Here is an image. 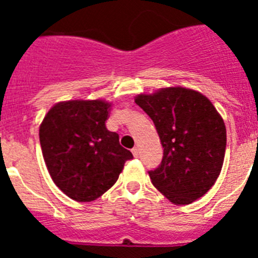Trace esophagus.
<instances>
[{
	"label": "esophagus",
	"mask_w": 258,
	"mask_h": 258,
	"mask_svg": "<svg viewBox=\"0 0 258 258\" xmlns=\"http://www.w3.org/2000/svg\"><path fill=\"white\" fill-rule=\"evenodd\" d=\"M132 152H133L134 157H138V156H140V149H138V147H134V149L132 150Z\"/></svg>",
	"instance_id": "34e87169"
}]
</instances>
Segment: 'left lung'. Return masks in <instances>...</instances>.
Segmentation results:
<instances>
[{"label": "left lung", "mask_w": 258, "mask_h": 258, "mask_svg": "<svg viewBox=\"0 0 258 258\" xmlns=\"http://www.w3.org/2000/svg\"><path fill=\"white\" fill-rule=\"evenodd\" d=\"M136 103L151 117L164 149L149 170L152 184L173 204H190L218 178L226 151V127L208 98L186 88L141 94Z\"/></svg>", "instance_id": "left-lung-1"}]
</instances>
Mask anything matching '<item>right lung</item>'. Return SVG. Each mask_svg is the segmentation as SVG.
Returning <instances> with one entry per match:
<instances>
[{"label": "right lung", "instance_id": "right-lung-1", "mask_svg": "<svg viewBox=\"0 0 258 258\" xmlns=\"http://www.w3.org/2000/svg\"><path fill=\"white\" fill-rule=\"evenodd\" d=\"M111 104L104 101L60 102L40 126V143L54 183L71 199L93 202L117 181L133 159L106 127Z\"/></svg>", "mask_w": 258, "mask_h": 258}]
</instances>
